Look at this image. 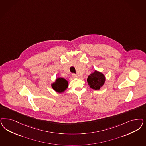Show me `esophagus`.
<instances>
[{
    "label": "esophagus",
    "instance_id": "34e87169",
    "mask_svg": "<svg viewBox=\"0 0 146 146\" xmlns=\"http://www.w3.org/2000/svg\"><path fill=\"white\" fill-rule=\"evenodd\" d=\"M72 77H74V78H77L78 77V76L77 75H76L75 74H72Z\"/></svg>",
    "mask_w": 146,
    "mask_h": 146
}]
</instances>
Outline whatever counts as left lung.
<instances>
[{"mask_svg":"<svg viewBox=\"0 0 146 146\" xmlns=\"http://www.w3.org/2000/svg\"><path fill=\"white\" fill-rule=\"evenodd\" d=\"M105 80V78L103 74L97 71L89 76L87 80L90 88L94 90L100 89L104 84Z\"/></svg>","mask_w":146,"mask_h":146,"instance_id":"obj_1","label":"left lung"}]
</instances>
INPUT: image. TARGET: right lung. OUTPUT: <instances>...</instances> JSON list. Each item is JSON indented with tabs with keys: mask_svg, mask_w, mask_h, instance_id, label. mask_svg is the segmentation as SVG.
Here are the masks:
<instances>
[{
	"mask_svg": "<svg viewBox=\"0 0 146 146\" xmlns=\"http://www.w3.org/2000/svg\"><path fill=\"white\" fill-rule=\"evenodd\" d=\"M68 86L67 80L63 78H58L56 82L52 84L53 89L58 92H61L64 91Z\"/></svg>",
	"mask_w": 146,
	"mask_h": 146,
	"instance_id": "1",
	"label": "right lung"
}]
</instances>
